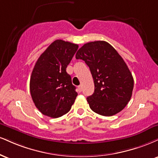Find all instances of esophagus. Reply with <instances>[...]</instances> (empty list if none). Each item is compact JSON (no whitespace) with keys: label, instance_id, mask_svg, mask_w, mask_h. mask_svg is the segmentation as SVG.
I'll return each mask as SVG.
<instances>
[{"label":"esophagus","instance_id":"34e87169","mask_svg":"<svg viewBox=\"0 0 158 158\" xmlns=\"http://www.w3.org/2000/svg\"><path fill=\"white\" fill-rule=\"evenodd\" d=\"M77 90L79 91V93L81 92V90H82V87H81V85H79V86H78V87H77Z\"/></svg>","mask_w":158,"mask_h":158}]
</instances>
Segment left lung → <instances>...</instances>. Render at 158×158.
<instances>
[{"mask_svg": "<svg viewBox=\"0 0 158 158\" xmlns=\"http://www.w3.org/2000/svg\"><path fill=\"white\" fill-rule=\"evenodd\" d=\"M76 59L85 61L94 79V93L87 98L93 111L112 116L126 107L132 94L133 77L111 45L105 41L87 43L78 50Z\"/></svg>", "mask_w": 158, "mask_h": 158, "instance_id": "1", "label": "left lung"}]
</instances>
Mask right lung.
I'll return each mask as SVG.
<instances>
[{
    "label": "right lung",
    "instance_id": "add662e5",
    "mask_svg": "<svg viewBox=\"0 0 158 158\" xmlns=\"http://www.w3.org/2000/svg\"><path fill=\"white\" fill-rule=\"evenodd\" d=\"M79 45L62 40L53 42L36 62L30 92L36 107L43 115L59 118L69 112L78 94L66 68Z\"/></svg>",
    "mask_w": 158,
    "mask_h": 158
}]
</instances>
